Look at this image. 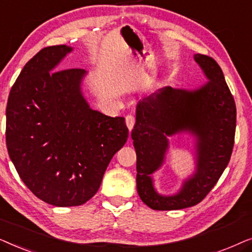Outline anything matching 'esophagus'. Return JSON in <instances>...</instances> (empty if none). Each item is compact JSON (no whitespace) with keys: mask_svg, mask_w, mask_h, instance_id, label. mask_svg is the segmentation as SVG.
<instances>
[{"mask_svg":"<svg viewBox=\"0 0 252 252\" xmlns=\"http://www.w3.org/2000/svg\"><path fill=\"white\" fill-rule=\"evenodd\" d=\"M126 125L128 127L129 130L133 129L134 125H135V118H134V116H127L126 117Z\"/></svg>","mask_w":252,"mask_h":252,"instance_id":"1","label":"esophagus"}]
</instances>
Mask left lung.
Listing matches in <instances>:
<instances>
[{
    "label": "left lung",
    "instance_id": "8db88e82",
    "mask_svg": "<svg viewBox=\"0 0 252 252\" xmlns=\"http://www.w3.org/2000/svg\"><path fill=\"white\" fill-rule=\"evenodd\" d=\"M208 82L199 88H161L141 99L132 130L136 151V188L153 210H180L198 204L215 187L229 163L236 127V106L218 63L194 55ZM189 132L195 137V171L173 195L154 188L152 174L163 163L168 137Z\"/></svg>",
    "mask_w": 252,
    "mask_h": 252
}]
</instances>
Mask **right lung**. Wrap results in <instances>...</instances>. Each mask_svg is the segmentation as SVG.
Instances as JSON below:
<instances>
[{"label": "right lung", "mask_w": 252, "mask_h": 252, "mask_svg": "<svg viewBox=\"0 0 252 252\" xmlns=\"http://www.w3.org/2000/svg\"><path fill=\"white\" fill-rule=\"evenodd\" d=\"M73 48H43L27 62L10 91L5 140L26 187L55 206L89 201L113 155L128 137L124 117L93 110L82 94V68L59 70Z\"/></svg>", "instance_id": "obj_1"}]
</instances>
